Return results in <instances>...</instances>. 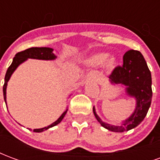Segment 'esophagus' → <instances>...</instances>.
<instances>
[{"label":"esophagus","mask_w":160,"mask_h":160,"mask_svg":"<svg viewBox=\"0 0 160 160\" xmlns=\"http://www.w3.org/2000/svg\"><path fill=\"white\" fill-rule=\"evenodd\" d=\"M87 79H92V78H93V76H92V73H90V74H88L87 76Z\"/></svg>","instance_id":"obj_1"}]
</instances>
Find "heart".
<instances>
[{"instance_id": "heart-1", "label": "heart", "mask_w": 160, "mask_h": 160, "mask_svg": "<svg viewBox=\"0 0 160 160\" xmlns=\"http://www.w3.org/2000/svg\"><path fill=\"white\" fill-rule=\"evenodd\" d=\"M108 55L106 53H99V54H96L92 57H90V59L88 60V64L92 67H99L102 66L104 63L105 60V68L107 69H111L115 64V58L114 57H110L107 59Z\"/></svg>"}]
</instances>
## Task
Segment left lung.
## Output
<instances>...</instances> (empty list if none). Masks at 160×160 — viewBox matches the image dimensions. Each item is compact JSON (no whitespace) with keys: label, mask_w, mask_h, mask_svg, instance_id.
I'll return each mask as SVG.
<instances>
[{"label":"left lung","mask_w":160,"mask_h":160,"mask_svg":"<svg viewBox=\"0 0 160 160\" xmlns=\"http://www.w3.org/2000/svg\"><path fill=\"white\" fill-rule=\"evenodd\" d=\"M110 82L113 85H123L126 93L134 98L136 106L133 114L122 122L120 126L111 125L101 120L93 107V113L102 127L112 132L122 133L137 127L148 114L152 97L151 72L140 51L130 49L124 54L122 66L115 68L109 76Z\"/></svg>","instance_id":"obj_1"}]
</instances>
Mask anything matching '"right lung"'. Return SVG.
<instances>
[{
    "label": "right lung",
    "instance_id": "right-lung-1",
    "mask_svg": "<svg viewBox=\"0 0 160 160\" xmlns=\"http://www.w3.org/2000/svg\"><path fill=\"white\" fill-rule=\"evenodd\" d=\"M28 58H32V59H38V60H55L56 58V56L54 55L53 53V49L51 48H48V47H32V48H30L26 50H23L21 52L17 53L15 56L13 57L12 60V64L9 66V68L7 70V73L5 75V82H4V86H3V96H4V100L5 103H7V86H8V82L10 80V77L12 74V73L15 71V69L18 67L23 63L24 62H26V60ZM68 109L66 111L63 112L62 116L60 117L56 122H54L53 123L49 125L48 127L42 128H36V129H33V132H37V133H40L42 131L47 130L49 128H52L54 126H56L58 123H60L63 118L65 117Z\"/></svg>",
    "mask_w": 160,
    "mask_h": 160
}]
</instances>
